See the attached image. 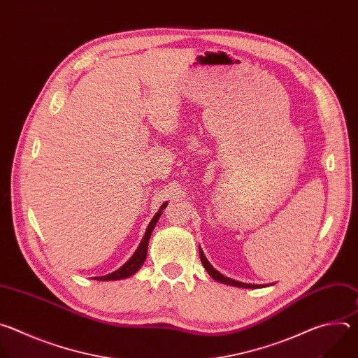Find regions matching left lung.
<instances>
[{"label": "left lung", "mask_w": 358, "mask_h": 358, "mask_svg": "<svg viewBox=\"0 0 358 358\" xmlns=\"http://www.w3.org/2000/svg\"><path fill=\"white\" fill-rule=\"evenodd\" d=\"M199 258H201V262L203 265V268L207 269V272L210 273V276L213 279H215L217 282H221L224 285H231V286H236V287H246V289H257V287H261V285H249V283H242V282H238V280H234V279H229L227 276H224L222 273H220L217 269H214V266L208 262V259L206 258V255L202 253V249L199 248Z\"/></svg>", "instance_id": "left-lung-1"}]
</instances>
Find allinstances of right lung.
I'll return each instance as SVG.
<instances>
[{"label":"right lung","mask_w":358,"mask_h":358,"mask_svg":"<svg viewBox=\"0 0 358 358\" xmlns=\"http://www.w3.org/2000/svg\"><path fill=\"white\" fill-rule=\"evenodd\" d=\"M166 207H167V206H166ZM162 210H164V206L162 207ZM160 215H162V211H159V213L155 215V218L151 220V222L148 224L147 231H145V234H144V236H143V239H141V242H140L137 250L133 253V257H131L122 268H119V269L115 271L113 273H109V275H106V276L94 278V279H97V280H117V279H124V278H129V276L134 275V273L141 268V265H143L144 261H145L148 239H150L151 232H152V229H155V227H156V224H157Z\"/></svg>","instance_id":"right-lung-1"}]
</instances>
